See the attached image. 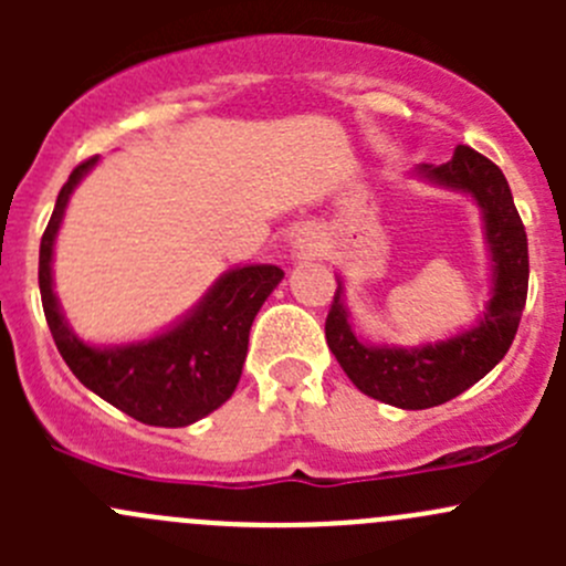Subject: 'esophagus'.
Returning <instances> with one entry per match:
<instances>
[{
	"label": "esophagus",
	"instance_id": "34e87169",
	"mask_svg": "<svg viewBox=\"0 0 566 566\" xmlns=\"http://www.w3.org/2000/svg\"><path fill=\"white\" fill-rule=\"evenodd\" d=\"M293 254L298 256V260H312V256L317 254V241L310 235H298L293 241Z\"/></svg>",
	"mask_w": 566,
	"mask_h": 566
}]
</instances>
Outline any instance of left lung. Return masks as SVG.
Returning a JSON list of instances; mask_svg holds the SVG:
<instances>
[{
  "mask_svg": "<svg viewBox=\"0 0 566 566\" xmlns=\"http://www.w3.org/2000/svg\"><path fill=\"white\" fill-rule=\"evenodd\" d=\"M416 180L471 197L482 213L488 247L490 293L484 312L468 328L438 342L402 347L367 342L356 334L345 304V284L336 287L325 319V339L358 391L402 410L449 402L484 378L510 350L528 293V241L504 172L460 145L452 161L419 164Z\"/></svg>",
  "mask_w": 566,
  "mask_h": 566,
  "instance_id": "obj_1",
  "label": "left lung"
}]
</instances>
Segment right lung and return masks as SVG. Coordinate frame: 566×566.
I'll use <instances>...</instances> for the list:
<instances>
[{"instance_id": "right-lung-1", "label": "right lung", "mask_w": 566, "mask_h": 566, "mask_svg": "<svg viewBox=\"0 0 566 566\" xmlns=\"http://www.w3.org/2000/svg\"><path fill=\"white\" fill-rule=\"evenodd\" d=\"M98 158L78 164L56 197L40 241V298L45 323L71 373L108 405L142 424L188 427L227 402L241 380L249 331L284 271L247 262L221 273L208 293L158 334L123 345H90L65 319L54 293V243L71 193Z\"/></svg>"}]
</instances>
